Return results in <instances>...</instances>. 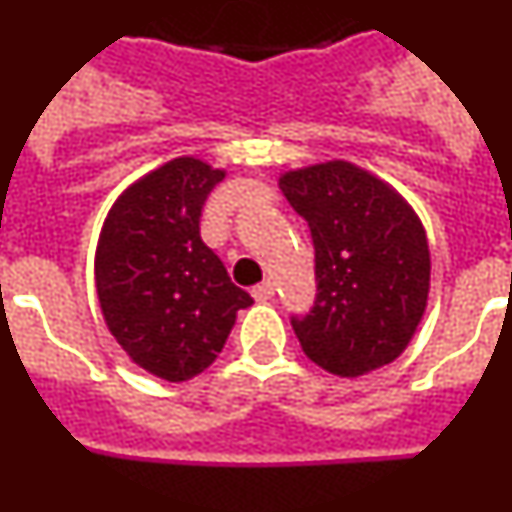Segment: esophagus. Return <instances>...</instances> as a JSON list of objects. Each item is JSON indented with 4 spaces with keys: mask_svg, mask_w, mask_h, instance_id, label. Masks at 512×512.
I'll use <instances>...</instances> for the list:
<instances>
[{
    "mask_svg": "<svg viewBox=\"0 0 512 512\" xmlns=\"http://www.w3.org/2000/svg\"><path fill=\"white\" fill-rule=\"evenodd\" d=\"M251 295H253V300H256V302L271 300V297H274V284H271V282L256 284V287L251 289Z\"/></svg>",
    "mask_w": 512,
    "mask_h": 512,
    "instance_id": "34e87169",
    "label": "esophagus"
}]
</instances>
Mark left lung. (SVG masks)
<instances>
[{"label":"left lung","instance_id":"obj_1","mask_svg":"<svg viewBox=\"0 0 512 512\" xmlns=\"http://www.w3.org/2000/svg\"><path fill=\"white\" fill-rule=\"evenodd\" d=\"M279 189L315 246V305L292 318L307 359L336 377L392 364L428 305L431 251L420 217L390 184L348 161L287 171Z\"/></svg>","mask_w":512,"mask_h":512}]
</instances>
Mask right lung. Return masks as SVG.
I'll return each mask as SVG.
<instances>
[{
	"mask_svg": "<svg viewBox=\"0 0 512 512\" xmlns=\"http://www.w3.org/2000/svg\"><path fill=\"white\" fill-rule=\"evenodd\" d=\"M225 171L182 156L117 197L99 235L94 279L122 351L166 382H187L223 351L251 295L200 238L207 194Z\"/></svg>",
	"mask_w": 512,
	"mask_h": 512,
	"instance_id": "obj_1",
	"label": "right lung"
}]
</instances>
